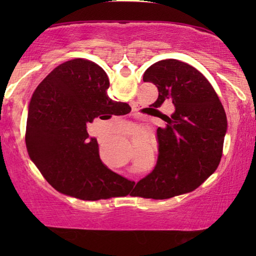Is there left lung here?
<instances>
[{
    "label": "left lung",
    "instance_id": "8db88e82",
    "mask_svg": "<svg viewBox=\"0 0 256 256\" xmlns=\"http://www.w3.org/2000/svg\"><path fill=\"white\" fill-rule=\"evenodd\" d=\"M143 82L155 84L158 98L174 110L162 114L166 128L157 129L158 156L149 174L138 183V196L168 199L198 188L218 168L227 129L225 110L214 88L198 70L176 59L152 64Z\"/></svg>",
    "mask_w": 256,
    "mask_h": 256
}]
</instances>
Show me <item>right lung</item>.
<instances>
[{
	"mask_svg": "<svg viewBox=\"0 0 256 256\" xmlns=\"http://www.w3.org/2000/svg\"><path fill=\"white\" fill-rule=\"evenodd\" d=\"M110 80L99 65L73 59L57 66L32 94L26 143L30 158L62 194L98 200L114 197L134 182L101 162L96 138L87 132L94 118L107 120L127 110L107 96Z\"/></svg>",
	"mask_w": 256,
	"mask_h": 256,
	"instance_id": "add662e5",
	"label": "right lung"
}]
</instances>
